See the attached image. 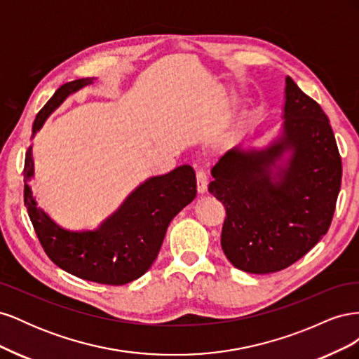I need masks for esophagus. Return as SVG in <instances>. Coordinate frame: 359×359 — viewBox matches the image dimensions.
I'll list each match as a JSON object with an SVG mask.
<instances>
[{
    "label": "esophagus",
    "instance_id": "34e87169",
    "mask_svg": "<svg viewBox=\"0 0 359 359\" xmlns=\"http://www.w3.org/2000/svg\"><path fill=\"white\" fill-rule=\"evenodd\" d=\"M196 181H198V191L199 193H205L206 186H208V175L203 169H199L196 172Z\"/></svg>",
    "mask_w": 359,
    "mask_h": 359
}]
</instances>
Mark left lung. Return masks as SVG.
Instances as JSON below:
<instances>
[{"instance_id": "left-lung-1", "label": "left lung", "mask_w": 359, "mask_h": 359, "mask_svg": "<svg viewBox=\"0 0 359 359\" xmlns=\"http://www.w3.org/2000/svg\"><path fill=\"white\" fill-rule=\"evenodd\" d=\"M292 157L270 177L285 150ZM210 193L226 208L222 248L252 274L295 264L328 232L341 184V157L330 119L289 76L283 135L262 151L233 148L211 169Z\"/></svg>"}]
</instances>
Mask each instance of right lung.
<instances>
[{
  "mask_svg": "<svg viewBox=\"0 0 359 359\" xmlns=\"http://www.w3.org/2000/svg\"><path fill=\"white\" fill-rule=\"evenodd\" d=\"M91 82L86 78L61 85L37 114L32 135L69 94ZM31 148L24 165V203L39 241L57 266L94 283L121 286L144 276L156 260L173 217L196 198L194 170L184 165L145 181L99 229H62L32 198L28 184L34 173Z\"/></svg>",
  "mask_w": 359,
  "mask_h": 359,
  "instance_id": "1",
  "label": "right lung"
}]
</instances>
